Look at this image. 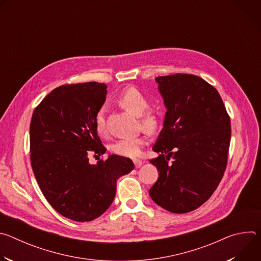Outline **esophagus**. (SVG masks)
Returning <instances> with one entry per match:
<instances>
[{"label":"esophagus","mask_w":261,"mask_h":261,"mask_svg":"<svg viewBox=\"0 0 261 261\" xmlns=\"http://www.w3.org/2000/svg\"><path fill=\"white\" fill-rule=\"evenodd\" d=\"M133 162H134V165L136 168H139L142 165V161H140V160H134Z\"/></svg>","instance_id":"esophagus-1"}]
</instances>
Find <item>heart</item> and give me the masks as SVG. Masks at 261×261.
I'll list each match as a JSON object with an SVG mask.
<instances>
[{
  "instance_id": "heart-1",
  "label": "heart",
  "mask_w": 261,
  "mask_h": 261,
  "mask_svg": "<svg viewBox=\"0 0 261 261\" xmlns=\"http://www.w3.org/2000/svg\"><path fill=\"white\" fill-rule=\"evenodd\" d=\"M119 104L126 109L128 113L136 118H140V123L143 129L152 131L157 127V119L154 115H144L148 107L145 97L136 89L130 88L124 91L118 99ZM96 129L98 133H103L105 130L104 123V108H101L96 116ZM145 140L143 137L135 138H123L116 141L111 145V151L115 154L123 157L136 158L140 155L141 148L144 145Z\"/></svg>"
}]
</instances>
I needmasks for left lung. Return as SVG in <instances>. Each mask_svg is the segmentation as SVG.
Returning a JSON list of instances; mask_svg holds the SVG:
<instances>
[{
    "label": "left lung",
    "mask_w": 261,
    "mask_h": 261,
    "mask_svg": "<svg viewBox=\"0 0 261 261\" xmlns=\"http://www.w3.org/2000/svg\"><path fill=\"white\" fill-rule=\"evenodd\" d=\"M155 81L166 113L153 146L160 155L148 161L159 177L148 193L170 213H189L212 196L224 174L230 119L218 91L202 79L173 74Z\"/></svg>",
    "instance_id": "obj_1"
}]
</instances>
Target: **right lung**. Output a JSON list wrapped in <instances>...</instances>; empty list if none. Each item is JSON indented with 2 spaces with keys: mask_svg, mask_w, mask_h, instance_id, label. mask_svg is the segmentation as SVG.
<instances>
[{
  "mask_svg": "<svg viewBox=\"0 0 261 261\" xmlns=\"http://www.w3.org/2000/svg\"><path fill=\"white\" fill-rule=\"evenodd\" d=\"M106 89L98 83L62 86L33 113L30 145L35 177L50 205L73 221L100 217L114 201L117 180L134 168L131 159L118 155L89 162L90 154L106 152L96 129Z\"/></svg>",
  "mask_w": 261,
  "mask_h": 261,
  "instance_id": "obj_1",
  "label": "right lung"
}]
</instances>
